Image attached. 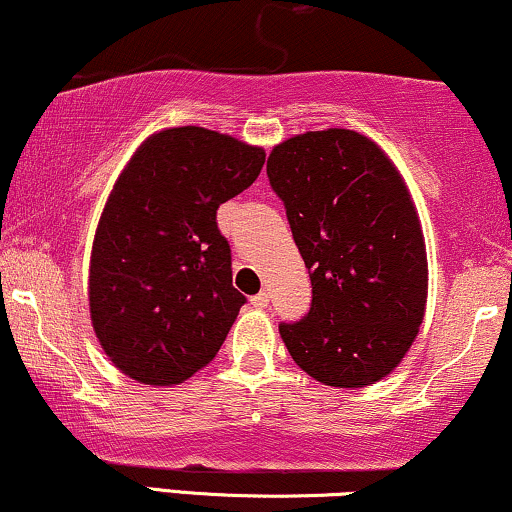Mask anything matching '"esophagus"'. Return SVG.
<instances>
[{
    "label": "esophagus",
    "mask_w": 512,
    "mask_h": 512,
    "mask_svg": "<svg viewBox=\"0 0 512 512\" xmlns=\"http://www.w3.org/2000/svg\"><path fill=\"white\" fill-rule=\"evenodd\" d=\"M250 302L255 304L257 309H264V307H269V293H267V290H262V293H257L255 297H252Z\"/></svg>",
    "instance_id": "obj_1"
}]
</instances>
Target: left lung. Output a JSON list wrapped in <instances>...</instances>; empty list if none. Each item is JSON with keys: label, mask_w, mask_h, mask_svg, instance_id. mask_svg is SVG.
<instances>
[{"label": "left lung", "mask_w": 512, "mask_h": 512, "mask_svg": "<svg viewBox=\"0 0 512 512\" xmlns=\"http://www.w3.org/2000/svg\"><path fill=\"white\" fill-rule=\"evenodd\" d=\"M267 177L312 278V307L278 323L290 357L323 385L366 387L409 352L428 300V257L390 158L352 129L278 144Z\"/></svg>", "instance_id": "left-lung-1"}]
</instances>
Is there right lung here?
Masks as SVG:
<instances>
[{
	"label": "right lung",
	"instance_id": "1",
	"mask_svg": "<svg viewBox=\"0 0 512 512\" xmlns=\"http://www.w3.org/2000/svg\"><path fill=\"white\" fill-rule=\"evenodd\" d=\"M262 165V148L174 127L120 174L96 229L89 309L103 352L129 378L177 385L215 359L245 304L217 210Z\"/></svg>",
	"mask_w": 512,
	"mask_h": 512
}]
</instances>
